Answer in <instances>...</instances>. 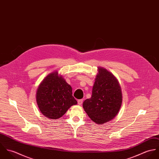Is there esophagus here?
Segmentation results:
<instances>
[{"mask_svg": "<svg viewBox=\"0 0 159 159\" xmlns=\"http://www.w3.org/2000/svg\"><path fill=\"white\" fill-rule=\"evenodd\" d=\"M83 99L78 100V104L79 105H81L83 103Z\"/></svg>", "mask_w": 159, "mask_h": 159, "instance_id": "obj_1", "label": "esophagus"}]
</instances>
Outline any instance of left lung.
<instances>
[{
	"label": "left lung",
	"mask_w": 159,
	"mask_h": 159,
	"mask_svg": "<svg viewBox=\"0 0 159 159\" xmlns=\"http://www.w3.org/2000/svg\"><path fill=\"white\" fill-rule=\"evenodd\" d=\"M122 100L121 89L117 79L106 69L99 67L92 96L83 102L86 113L95 123L104 124L118 113Z\"/></svg>",
	"instance_id": "obj_1"
}]
</instances>
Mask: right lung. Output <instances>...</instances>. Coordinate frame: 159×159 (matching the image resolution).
<instances>
[{
    "mask_svg": "<svg viewBox=\"0 0 159 159\" xmlns=\"http://www.w3.org/2000/svg\"><path fill=\"white\" fill-rule=\"evenodd\" d=\"M40 111L45 117L57 119L62 117L77 101L72 95L71 87L57 71L48 75L40 84L36 95Z\"/></svg>",
    "mask_w": 159,
    "mask_h": 159,
    "instance_id": "add662e5",
    "label": "right lung"
}]
</instances>
